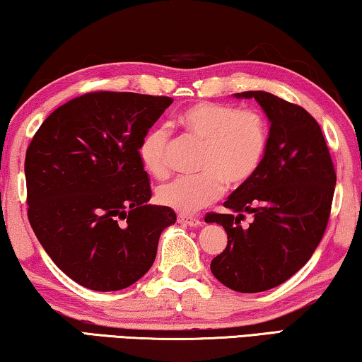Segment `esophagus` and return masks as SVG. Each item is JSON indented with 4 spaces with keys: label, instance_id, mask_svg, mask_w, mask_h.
<instances>
[{
    "label": "esophagus",
    "instance_id": "1",
    "mask_svg": "<svg viewBox=\"0 0 362 362\" xmlns=\"http://www.w3.org/2000/svg\"><path fill=\"white\" fill-rule=\"evenodd\" d=\"M177 222L189 225V227H201V225H202L201 218H197L194 216H187V214H180V216H177Z\"/></svg>",
    "mask_w": 362,
    "mask_h": 362
}]
</instances>
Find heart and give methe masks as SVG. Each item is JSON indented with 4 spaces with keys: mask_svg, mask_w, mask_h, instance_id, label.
Here are the masks:
<instances>
[{
    "mask_svg": "<svg viewBox=\"0 0 362 362\" xmlns=\"http://www.w3.org/2000/svg\"><path fill=\"white\" fill-rule=\"evenodd\" d=\"M176 122L201 140L197 170L194 176H181L158 187L160 204L181 214H194L216 201L223 182L238 187L250 180L263 163L269 142L264 114L253 107H237L227 103L201 101L185 109ZM170 137L165 129L145 135L139 153L145 170L156 177L170 173Z\"/></svg>",
    "mask_w": 362,
    "mask_h": 362,
    "instance_id": "obj_1",
    "label": "heart"
}]
</instances>
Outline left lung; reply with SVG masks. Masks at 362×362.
Returning a JSON list of instances; mask_svg holds the SVG:
<instances>
[{
	"mask_svg": "<svg viewBox=\"0 0 362 362\" xmlns=\"http://www.w3.org/2000/svg\"><path fill=\"white\" fill-rule=\"evenodd\" d=\"M255 98L271 122L263 163L206 222L222 225L228 242L211 263L223 286L253 294L282 284L310 259L327 230L337 173L320 125L305 109L266 91ZM238 214L235 216L233 212ZM248 211L254 222L242 229Z\"/></svg>",
	"mask_w": 362,
	"mask_h": 362,
	"instance_id": "1",
	"label": "left lung"
}]
</instances>
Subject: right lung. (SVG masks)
Listing matches in <instances>:
<instances>
[{
  "label": "right lung",
  "instance_id": "right-lung-1",
  "mask_svg": "<svg viewBox=\"0 0 362 362\" xmlns=\"http://www.w3.org/2000/svg\"><path fill=\"white\" fill-rule=\"evenodd\" d=\"M168 96L93 91L57 107L25 151L28 217L52 261L91 291H119L153 264L176 214L146 204L140 144Z\"/></svg>",
  "mask_w": 362,
  "mask_h": 362
}]
</instances>
